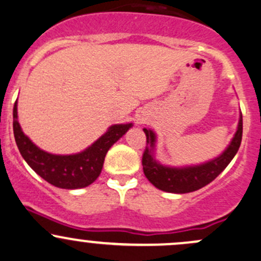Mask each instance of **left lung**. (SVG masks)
<instances>
[{
	"instance_id": "1",
	"label": "left lung",
	"mask_w": 261,
	"mask_h": 261,
	"mask_svg": "<svg viewBox=\"0 0 261 261\" xmlns=\"http://www.w3.org/2000/svg\"><path fill=\"white\" fill-rule=\"evenodd\" d=\"M146 134V148L142 154V167L146 178L159 190L170 193H190L204 187L216 179L234 159L240 147L243 136V116L240 113L237 133L224 152L214 160L196 166L170 167L161 165L154 159L156 135L150 128H144Z\"/></svg>"
}]
</instances>
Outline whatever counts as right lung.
<instances>
[{"instance_id": "right-lung-1", "label": "right lung", "mask_w": 261, "mask_h": 261, "mask_svg": "<svg viewBox=\"0 0 261 261\" xmlns=\"http://www.w3.org/2000/svg\"><path fill=\"white\" fill-rule=\"evenodd\" d=\"M133 124L113 125L101 137L82 152L53 154L41 150L24 135L17 116V101L13 107V134L17 147L24 161L37 174L50 185L64 190H78L91 185L102 170L105 156Z\"/></svg>"}]
</instances>
